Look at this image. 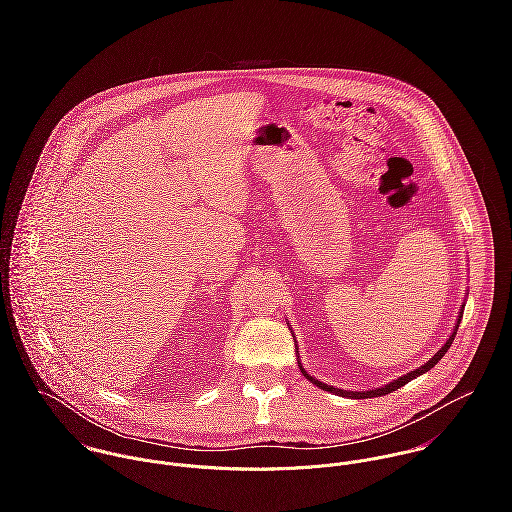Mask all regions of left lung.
<instances>
[{
    "label": "left lung",
    "mask_w": 512,
    "mask_h": 512,
    "mask_svg": "<svg viewBox=\"0 0 512 512\" xmlns=\"http://www.w3.org/2000/svg\"><path fill=\"white\" fill-rule=\"evenodd\" d=\"M461 317H463V309L459 311V317H457V325H455V329H453V333L449 335V339L445 341V345L439 349L438 353L428 361V363H424L422 366H418V368H414V370H410V372H406L404 376H400V378H396V380H392L390 384H384V386H380V388H376V390H363V392H353V390H341V388H335V386H329V384H325V382H321V380H317L315 376H311L303 365H301V361H299V357H297V365H299V370L303 372V376L307 378V380H311L313 384H317L319 388H323V390H327V392H333V394H337V396H345V398H376V396H384V394H390V392H394V390H398L400 386H404V384H408L410 380H414L416 376H420V374H424V372H428L430 368H434V366L438 365L439 361H441V357L447 353V349L451 347V343H453V339H455V335H457V329H459V323H461Z\"/></svg>",
    "instance_id": "obj_1"
}]
</instances>
